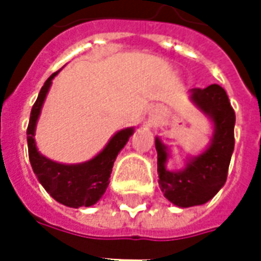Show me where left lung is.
Listing matches in <instances>:
<instances>
[{"label": "left lung", "mask_w": 261, "mask_h": 261, "mask_svg": "<svg viewBox=\"0 0 261 261\" xmlns=\"http://www.w3.org/2000/svg\"><path fill=\"white\" fill-rule=\"evenodd\" d=\"M190 99L213 121L210 147L198 156H193L185 169L173 172L166 169L168 148L158 137L155 138L159 187L170 202L181 208L205 204L221 190L226 181L235 147V112L224 88L217 84L204 89L194 88L190 91Z\"/></svg>", "instance_id": "1"}]
</instances>
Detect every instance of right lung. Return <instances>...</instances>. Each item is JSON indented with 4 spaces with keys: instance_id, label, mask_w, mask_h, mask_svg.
I'll list each match as a JSON object with an SVG mask.
<instances>
[{
    "instance_id": "right-lung-1",
    "label": "right lung",
    "mask_w": 261,
    "mask_h": 261,
    "mask_svg": "<svg viewBox=\"0 0 261 261\" xmlns=\"http://www.w3.org/2000/svg\"><path fill=\"white\" fill-rule=\"evenodd\" d=\"M57 74L59 71L48 76V80L42 86L36 102L32 108L29 125L26 130L29 161H31L32 169L37 176L39 181L42 183V186L44 187V190L53 197L56 201L72 208L91 207L93 204H96L106 192L116 156L124 148L128 138L133 136L134 128L128 127L116 133L110 138L108 145L103 148V151L97 153L95 158L86 161L84 164H59L43 156L42 153L37 151L33 137L36 130L37 119L42 112L43 102L50 89L51 81Z\"/></svg>"
}]
</instances>
